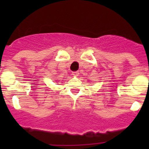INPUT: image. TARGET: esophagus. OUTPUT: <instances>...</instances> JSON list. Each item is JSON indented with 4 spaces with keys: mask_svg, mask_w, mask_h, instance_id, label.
Returning <instances> with one entry per match:
<instances>
[{
    "mask_svg": "<svg viewBox=\"0 0 149 149\" xmlns=\"http://www.w3.org/2000/svg\"><path fill=\"white\" fill-rule=\"evenodd\" d=\"M72 74L73 76H74V77H76V76H77L79 74V72H73L72 73Z\"/></svg>",
    "mask_w": 149,
    "mask_h": 149,
    "instance_id": "1",
    "label": "esophagus"
}]
</instances>
